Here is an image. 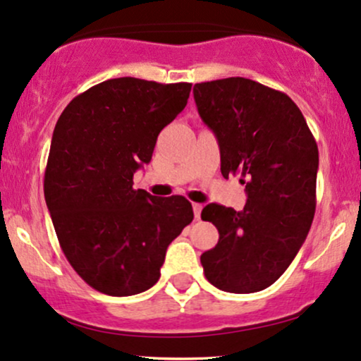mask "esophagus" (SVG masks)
Wrapping results in <instances>:
<instances>
[{
  "label": "esophagus",
  "instance_id": "obj_1",
  "mask_svg": "<svg viewBox=\"0 0 361 361\" xmlns=\"http://www.w3.org/2000/svg\"><path fill=\"white\" fill-rule=\"evenodd\" d=\"M193 214H195V219H200L202 204H193Z\"/></svg>",
  "mask_w": 361,
  "mask_h": 361
}]
</instances>
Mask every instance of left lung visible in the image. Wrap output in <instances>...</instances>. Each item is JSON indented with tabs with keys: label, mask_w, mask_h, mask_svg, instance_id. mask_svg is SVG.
<instances>
[{
	"label": "left lung",
	"mask_w": 361,
	"mask_h": 361,
	"mask_svg": "<svg viewBox=\"0 0 361 361\" xmlns=\"http://www.w3.org/2000/svg\"><path fill=\"white\" fill-rule=\"evenodd\" d=\"M198 114L221 149L224 178L241 176V212L209 204L219 243L200 256L205 279L231 293H252L283 275L316 212L319 151L299 106L281 91L246 78L193 86Z\"/></svg>",
	"instance_id": "8db88e82"
}]
</instances>
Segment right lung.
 <instances>
[{
    "label": "right lung",
    "instance_id": "right-lung-1",
    "mask_svg": "<svg viewBox=\"0 0 361 361\" xmlns=\"http://www.w3.org/2000/svg\"><path fill=\"white\" fill-rule=\"evenodd\" d=\"M190 91V82L115 78L78 94L57 120L45 204L62 252L98 292L127 297L151 288L168 246L193 221L181 195L157 198L132 186Z\"/></svg>",
    "mask_w": 361,
    "mask_h": 361
}]
</instances>
